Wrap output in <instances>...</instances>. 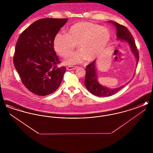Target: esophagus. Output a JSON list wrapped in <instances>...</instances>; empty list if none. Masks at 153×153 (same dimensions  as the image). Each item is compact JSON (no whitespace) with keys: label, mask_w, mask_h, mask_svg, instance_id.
Segmentation results:
<instances>
[{"label":"esophagus","mask_w":153,"mask_h":153,"mask_svg":"<svg viewBox=\"0 0 153 153\" xmlns=\"http://www.w3.org/2000/svg\"><path fill=\"white\" fill-rule=\"evenodd\" d=\"M77 66H68L67 68H66V69H67V70H69V71H71V70H74V69H76V68H77Z\"/></svg>","instance_id":"1"}]
</instances>
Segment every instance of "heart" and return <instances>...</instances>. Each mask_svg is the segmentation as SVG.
<instances>
[{
  "mask_svg": "<svg viewBox=\"0 0 153 153\" xmlns=\"http://www.w3.org/2000/svg\"><path fill=\"white\" fill-rule=\"evenodd\" d=\"M111 39V33L106 27L91 22H79L67 29L66 34L59 32L53 40L56 52L62 57L70 56L76 46L80 51L68 58L65 64L73 65L85 59L93 62L100 58Z\"/></svg>",
  "mask_w": 153,
  "mask_h": 153,
  "instance_id": "heart-1",
  "label": "heart"
}]
</instances>
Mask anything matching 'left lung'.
I'll list each match as a JSON object with an SVG mask.
<instances>
[{"label": "left lung", "mask_w": 153, "mask_h": 153, "mask_svg": "<svg viewBox=\"0 0 153 153\" xmlns=\"http://www.w3.org/2000/svg\"><path fill=\"white\" fill-rule=\"evenodd\" d=\"M117 27V37L118 39L124 40L130 44L131 46V51L134 54L137 59V65L138 64L139 60V52L137 47L133 36H132L130 31L123 25H120L117 22L111 21ZM86 74L85 77L84 84L89 92L93 95L99 97H107L115 94L119 91H120L124 85L122 87L111 89L105 87L101 85L97 80V73L95 66V61L88 64L85 68ZM128 83H127V84Z\"/></svg>", "instance_id": "1"}]
</instances>
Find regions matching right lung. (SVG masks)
I'll return each mask as SVG.
<instances>
[{"label":"right lung","mask_w":153,"mask_h":153,"mask_svg":"<svg viewBox=\"0 0 153 153\" xmlns=\"http://www.w3.org/2000/svg\"><path fill=\"white\" fill-rule=\"evenodd\" d=\"M67 18H44L25 30L17 41L13 62L23 84L31 92L46 96L59 87L66 69L53 47L54 38Z\"/></svg>","instance_id":"add662e5"}]
</instances>
